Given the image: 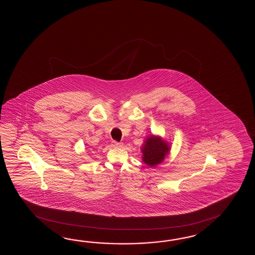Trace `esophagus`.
<instances>
[{
    "label": "esophagus",
    "instance_id": "esophagus-1",
    "mask_svg": "<svg viewBox=\"0 0 255 255\" xmlns=\"http://www.w3.org/2000/svg\"><path fill=\"white\" fill-rule=\"evenodd\" d=\"M111 146L115 147V148H120V147H122V146H123V143H120V142H117V141H113V142H112V144H111Z\"/></svg>",
    "mask_w": 255,
    "mask_h": 255
}]
</instances>
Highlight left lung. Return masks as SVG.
Segmentation results:
<instances>
[{"mask_svg":"<svg viewBox=\"0 0 255 255\" xmlns=\"http://www.w3.org/2000/svg\"><path fill=\"white\" fill-rule=\"evenodd\" d=\"M171 149V143H169L162 136L152 135L147 136L141 146L142 160L148 167H155L165 160Z\"/></svg>","mask_w":255,"mask_h":255,"instance_id":"1","label":"left lung"}]
</instances>
